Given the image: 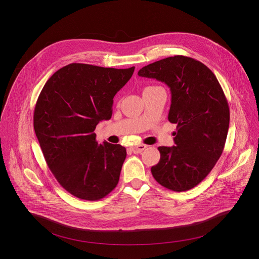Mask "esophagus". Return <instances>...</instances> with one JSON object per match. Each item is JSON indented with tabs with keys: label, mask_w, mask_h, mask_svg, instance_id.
<instances>
[{
	"label": "esophagus",
	"mask_w": 259,
	"mask_h": 259,
	"mask_svg": "<svg viewBox=\"0 0 259 259\" xmlns=\"http://www.w3.org/2000/svg\"><path fill=\"white\" fill-rule=\"evenodd\" d=\"M146 147H147V145H145V144H139V145L131 146L130 150H131V152H133L134 154H139V153H141L142 151H144V150L146 149Z\"/></svg>",
	"instance_id": "34e87169"
}]
</instances>
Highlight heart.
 <instances>
[{
	"instance_id": "1",
	"label": "heart",
	"mask_w": 259,
	"mask_h": 259,
	"mask_svg": "<svg viewBox=\"0 0 259 259\" xmlns=\"http://www.w3.org/2000/svg\"><path fill=\"white\" fill-rule=\"evenodd\" d=\"M151 88H155V86H149V87H146L145 89H151Z\"/></svg>"
}]
</instances>
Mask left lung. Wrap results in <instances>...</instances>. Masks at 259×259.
Returning <instances> with one entry per match:
<instances>
[{
	"instance_id": "1",
	"label": "left lung",
	"mask_w": 259,
	"mask_h": 259,
	"mask_svg": "<svg viewBox=\"0 0 259 259\" xmlns=\"http://www.w3.org/2000/svg\"><path fill=\"white\" fill-rule=\"evenodd\" d=\"M138 76L165 83L171 90L168 120L176 124L175 146H160L151 171L164 188L186 192L210 173L224 152L230 125L227 97L214 73L183 55L167 57L139 69Z\"/></svg>"
}]
</instances>
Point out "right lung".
I'll return each mask as SVG.
<instances>
[{
  "instance_id": "obj_1",
  "label": "right lung",
  "mask_w": 259,
  "mask_h": 259,
  "mask_svg": "<svg viewBox=\"0 0 259 259\" xmlns=\"http://www.w3.org/2000/svg\"><path fill=\"white\" fill-rule=\"evenodd\" d=\"M134 68L70 63L53 73L36 100L33 128L45 161L60 186L79 199L98 201L119 182L126 149L99 144L94 130L112 118L113 98Z\"/></svg>"
}]
</instances>
